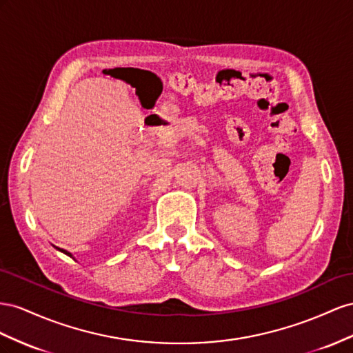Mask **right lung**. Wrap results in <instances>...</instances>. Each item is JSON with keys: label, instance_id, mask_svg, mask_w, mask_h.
<instances>
[{"label": "right lung", "instance_id": "right-lung-1", "mask_svg": "<svg viewBox=\"0 0 353 353\" xmlns=\"http://www.w3.org/2000/svg\"><path fill=\"white\" fill-rule=\"evenodd\" d=\"M56 248H57V247H56ZM57 250H59V251H62V253H65L66 256H69V257H72V254H70V253H68V251H66V250H62V248H57ZM72 259H74V257H72Z\"/></svg>", "mask_w": 353, "mask_h": 353}]
</instances>
